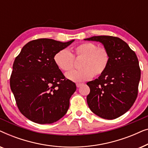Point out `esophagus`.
Returning <instances> with one entry per match:
<instances>
[{
	"label": "esophagus",
	"mask_w": 148,
	"mask_h": 148,
	"mask_svg": "<svg viewBox=\"0 0 148 148\" xmlns=\"http://www.w3.org/2000/svg\"><path fill=\"white\" fill-rule=\"evenodd\" d=\"M83 85V84H80V83H77V84H76V86L77 87V88H79V87Z\"/></svg>",
	"instance_id": "esophagus-1"
}]
</instances>
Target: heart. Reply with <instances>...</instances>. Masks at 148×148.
<instances>
[{
	"label": "heart",
	"mask_w": 148,
	"mask_h": 148,
	"mask_svg": "<svg viewBox=\"0 0 148 148\" xmlns=\"http://www.w3.org/2000/svg\"><path fill=\"white\" fill-rule=\"evenodd\" d=\"M82 58L80 70H73L66 74V77L72 82H82L94 76H99L105 71L109 62V54L104 48H98L92 42L79 44L74 48L73 54L62 49L54 56V61L58 69L63 71L71 69L74 58Z\"/></svg>",
	"instance_id": "1"
}]
</instances>
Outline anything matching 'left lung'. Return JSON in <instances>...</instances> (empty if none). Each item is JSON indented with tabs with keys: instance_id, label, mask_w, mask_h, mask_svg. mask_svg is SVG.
Returning <instances> with one entry per match:
<instances>
[{
	"instance_id": "obj_1",
	"label": "left lung",
	"mask_w": 148,
	"mask_h": 148,
	"mask_svg": "<svg viewBox=\"0 0 148 148\" xmlns=\"http://www.w3.org/2000/svg\"><path fill=\"white\" fill-rule=\"evenodd\" d=\"M84 40L100 42L110 58L98 79L87 83L90 88L87 96L89 108L102 119L118 118L131 108L137 98L141 70L136 54L117 37L93 36Z\"/></svg>"
}]
</instances>
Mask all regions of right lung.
<instances>
[{"mask_svg":"<svg viewBox=\"0 0 148 148\" xmlns=\"http://www.w3.org/2000/svg\"><path fill=\"white\" fill-rule=\"evenodd\" d=\"M75 41L42 38L22 48L13 65L10 86L20 112L38 124H51L66 114L76 85L66 79L54 56Z\"/></svg>","mask_w":148,"mask_h":148,"instance_id":"right-lung-1","label":"right lung"}]
</instances>
